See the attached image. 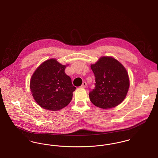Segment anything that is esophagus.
Segmentation results:
<instances>
[{
    "label": "esophagus",
    "instance_id": "1",
    "mask_svg": "<svg viewBox=\"0 0 158 158\" xmlns=\"http://www.w3.org/2000/svg\"><path fill=\"white\" fill-rule=\"evenodd\" d=\"M86 86H87V84H86V83L85 82H84L83 83H82V85H81V88H86Z\"/></svg>",
    "mask_w": 158,
    "mask_h": 158
}]
</instances>
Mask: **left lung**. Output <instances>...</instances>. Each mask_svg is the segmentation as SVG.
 I'll return each mask as SVG.
<instances>
[{"instance_id": "left-lung-1", "label": "left lung", "mask_w": 158, "mask_h": 158, "mask_svg": "<svg viewBox=\"0 0 158 158\" xmlns=\"http://www.w3.org/2000/svg\"><path fill=\"white\" fill-rule=\"evenodd\" d=\"M91 68L95 77V88L89 93L91 102L102 109L121 104L130 86L128 74L123 65L111 56H102Z\"/></svg>"}]
</instances>
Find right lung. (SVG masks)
I'll return each instance as SVG.
<instances>
[{"label":"right lung","mask_w":158,"mask_h":158,"mask_svg":"<svg viewBox=\"0 0 158 158\" xmlns=\"http://www.w3.org/2000/svg\"><path fill=\"white\" fill-rule=\"evenodd\" d=\"M65 67L51 58L39 65L32 75L30 90L36 102L42 108L56 111L71 102L76 87L65 74Z\"/></svg>","instance_id":"right-lung-1"}]
</instances>
